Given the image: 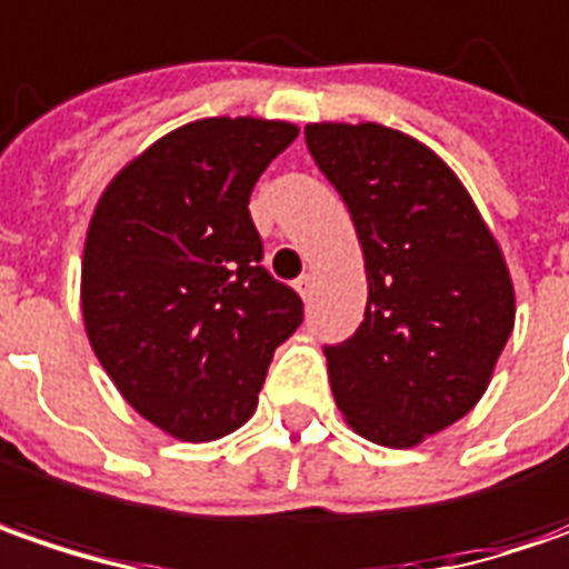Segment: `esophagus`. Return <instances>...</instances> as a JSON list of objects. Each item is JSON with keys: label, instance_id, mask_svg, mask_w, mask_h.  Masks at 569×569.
I'll return each instance as SVG.
<instances>
[{"label": "esophagus", "instance_id": "esophagus-1", "mask_svg": "<svg viewBox=\"0 0 569 569\" xmlns=\"http://www.w3.org/2000/svg\"><path fill=\"white\" fill-rule=\"evenodd\" d=\"M296 292H299L305 302H308V299L315 296V277H311V273H305V277H299V280H296Z\"/></svg>", "mask_w": 569, "mask_h": 569}]
</instances>
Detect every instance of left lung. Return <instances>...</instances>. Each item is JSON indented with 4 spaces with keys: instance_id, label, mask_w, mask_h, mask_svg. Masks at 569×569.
Wrapping results in <instances>:
<instances>
[{
    "instance_id": "obj_1",
    "label": "left lung",
    "mask_w": 569,
    "mask_h": 569,
    "mask_svg": "<svg viewBox=\"0 0 569 569\" xmlns=\"http://www.w3.org/2000/svg\"><path fill=\"white\" fill-rule=\"evenodd\" d=\"M315 163L352 213L368 305L323 346L333 400L381 447H416L481 400L513 330L510 270L453 169L397 128L305 126Z\"/></svg>"
}]
</instances>
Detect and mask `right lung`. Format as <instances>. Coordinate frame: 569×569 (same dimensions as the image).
<instances>
[{"mask_svg":"<svg viewBox=\"0 0 569 569\" xmlns=\"http://www.w3.org/2000/svg\"><path fill=\"white\" fill-rule=\"evenodd\" d=\"M299 128L198 119L134 157L90 217L81 311L112 383L179 441L242 428L273 349L302 323L296 289L261 267L251 188Z\"/></svg>","mask_w":569,"mask_h":569,"instance_id":"obj_1","label":"right lung"}]
</instances>
